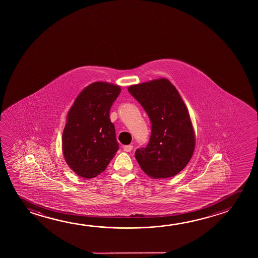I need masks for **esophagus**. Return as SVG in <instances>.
Segmentation results:
<instances>
[{"mask_svg":"<svg viewBox=\"0 0 258 258\" xmlns=\"http://www.w3.org/2000/svg\"><path fill=\"white\" fill-rule=\"evenodd\" d=\"M132 148H133L132 145H127V146H124V147H123L124 151H126V152H131V150H132Z\"/></svg>","mask_w":258,"mask_h":258,"instance_id":"obj_1","label":"esophagus"}]
</instances>
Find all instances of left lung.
I'll return each instance as SVG.
<instances>
[{"label":"left lung","mask_w":258,"mask_h":258,"mask_svg":"<svg viewBox=\"0 0 258 258\" xmlns=\"http://www.w3.org/2000/svg\"><path fill=\"white\" fill-rule=\"evenodd\" d=\"M127 91L151 122L148 146L136 150L139 165L154 179L174 176L185 167L195 151V132L184 102L165 78L131 85Z\"/></svg>","instance_id":"obj_1"}]
</instances>
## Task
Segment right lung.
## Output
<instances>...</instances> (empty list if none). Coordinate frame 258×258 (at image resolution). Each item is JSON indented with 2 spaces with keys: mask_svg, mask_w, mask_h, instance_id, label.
<instances>
[{
  "mask_svg": "<svg viewBox=\"0 0 258 258\" xmlns=\"http://www.w3.org/2000/svg\"><path fill=\"white\" fill-rule=\"evenodd\" d=\"M120 87L96 82L76 99L63 128V157L79 176L96 177L106 169L118 150L110 110Z\"/></svg>",
  "mask_w": 258,
  "mask_h": 258,
  "instance_id": "obj_1",
  "label": "right lung"
}]
</instances>
